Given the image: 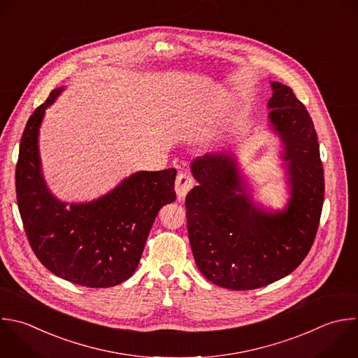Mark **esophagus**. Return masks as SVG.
<instances>
[{
  "instance_id": "esophagus-1",
  "label": "esophagus",
  "mask_w": 358,
  "mask_h": 358,
  "mask_svg": "<svg viewBox=\"0 0 358 358\" xmlns=\"http://www.w3.org/2000/svg\"><path fill=\"white\" fill-rule=\"evenodd\" d=\"M194 186V180L193 178L186 173V172H180L178 176H176V182H175V192L178 194L179 199H185L186 194L193 189Z\"/></svg>"
}]
</instances>
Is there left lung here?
Segmentation results:
<instances>
[{
	"label": "left lung",
	"instance_id": "obj_1",
	"mask_svg": "<svg viewBox=\"0 0 358 358\" xmlns=\"http://www.w3.org/2000/svg\"><path fill=\"white\" fill-rule=\"evenodd\" d=\"M270 122L284 143L291 199L282 213L252 204L235 161L208 154L192 164L199 182L186 196L194 262L215 285L246 291L294 271L310 250L324 196L323 166L313 122L292 90L271 83Z\"/></svg>",
	"mask_w": 358,
	"mask_h": 358
}]
</instances>
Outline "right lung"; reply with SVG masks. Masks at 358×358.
I'll list each match as a JSON object with an SVG mask.
<instances>
[{
  "label": "right lung",
  "mask_w": 358,
  "mask_h": 358,
  "mask_svg": "<svg viewBox=\"0 0 358 358\" xmlns=\"http://www.w3.org/2000/svg\"><path fill=\"white\" fill-rule=\"evenodd\" d=\"M62 90H53L25 126L15 171L20 214L46 268L84 287H113L133 275L158 211L175 201L176 169L137 172L87 204L59 201L41 173L38 134L45 109Z\"/></svg>",
  "instance_id": "right-lung-1"
}]
</instances>
